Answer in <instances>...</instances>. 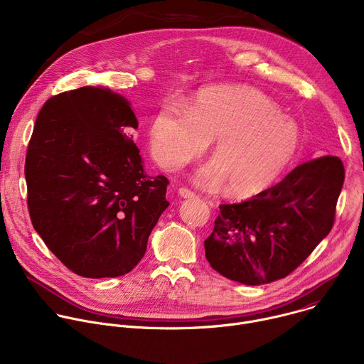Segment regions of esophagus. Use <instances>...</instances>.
<instances>
[{
    "label": "esophagus",
    "instance_id": "obj_1",
    "mask_svg": "<svg viewBox=\"0 0 364 364\" xmlns=\"http://www.w3.org/2000/svg\"><path fill=\"white\" fill-rule=\"evenodd\" d=\"M178 196L183 197V198H196V197H197L196 193H193L191 190H188V188H186V187L178 188Z\"/></svg>",
    "mask_w": 364,
    "mask_h": 364
}]
</instances>
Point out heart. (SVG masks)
Here are the masks:
<instances>
[{
  "label": "heart",
  "mask_w": 364,
  "mask_h": 364,
  "mask_svg": "<svg viewBox=\"0 0 364 364\" xmlns=\"http://www.w3.org/2000/svg\"><path fill=\"white\" fill-rule=\"evenodd\" d=\"M149 149L163 167L177 170L213 141L215 161L197 171L198 183L226 184L233 198L268 188L289 166L299 146V128L261 90L215 85L198 89L186 109L164 103L149 122Z\"/></svg>",
  "instance_id": "obj_1"
}]
</instances>
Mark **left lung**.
<instances>
[{"instance_id":"8db88e82","label":"left lung","mask_w":364,"mask_h":364,"mask_svg":"<svg viewBox=\"0 0 364 364\" xmlns=\"http://www.w3.org/2000/svg\"><path fill=\"white\" fill-rule=\"evenodd\" d=\"M344 183L338 157L311 160L237 204H220L205 259L225 278L262 285L289 275L330 233Z\"/></svg>"}]
</instances>
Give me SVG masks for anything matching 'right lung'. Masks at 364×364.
Returning <instances> with one entry per match:
<instances>
[{
  "label": "right lung",
  "mask_w": 364,
  "mask_h": 364,
  "mask_svg": "<svg viewBox=\"0 0 364 364\" xmlns=\"http://www.w3.org/2000/svg\"><path fill=\"white\" fill-rule=\"evenodd\" d=\"M136 128L129 100L95 86L50 97L36 119L24 170L31 223L80 277L131 272L170 205L168 180L144 170Z\"/></svg>",
  "instance_id": "add662e5"
}]
</instances>
